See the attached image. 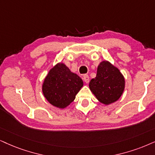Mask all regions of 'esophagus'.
<instances>
[{"instance_id": "esophagus-1", "label": "esophagus", "mask_w": 155, "mask_h": 155, "mask_svg": "<svg viewBox=\"0 0 155 155\" xmlns=\"http://www.w3.org/2000/svg\"><path fill=\"white\" fill-rule=\"evenodd\" d=\"M83 79L84 81L86 82V83L88 84L89 82V76L87 75V74H85V75L83 76Z\"/></svg>"}]
</instances>
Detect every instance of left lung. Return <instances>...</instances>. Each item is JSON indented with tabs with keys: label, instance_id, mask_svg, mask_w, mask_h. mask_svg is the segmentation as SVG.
Returning <instances> with one entry per match:
<instances>
[{
	"label": "left lung",
	"instance_id": "left-lung-1",
	"mask_svg": "<svg viewBox=\"0 0 155 155\" xmlns=\"http://www.w3.org/2000/svg\"><path fill=\"white\" fill-rule=\"evenodd\" d=\"M125 80L119 70L107 61H101L97 76L89 82V89L97 99L109 105L120 98L124 90Z\"/></svg>",
	"mask_w": 155,
	"mask_h": 155
}]
</instances>
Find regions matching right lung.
Returning a JSON list of instances; mask_svg holds the SVG:
<instances>
[{
  "mask_svg": "<svg viewBox=\"0 0 155 155\" xmlns=\"http://www.w3.org/2000/svg\"><path fill=\"white\" fill-rule=\"evenodd\" d=\"M84 83L63 63L54 66L45 78L42 91L47 101L54 107L64 109L75 99Z\"/></svg>",
  "mask_w": 155,
  "mask_h": 155,
  "instance_id": "1",
  "label": "right lung"
}]
</instances>
